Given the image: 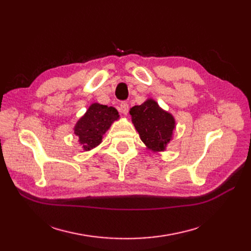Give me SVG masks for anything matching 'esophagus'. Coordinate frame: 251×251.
I'll return each instance as SVG.
<instances>
[{
  "label": "esophagus",
  "instance_id": "esophagus-1",
  "mask_svg": "<svg viewBox=\"0 0 251 251\" xmlns=\"http://www.w3.org/2000/svg\"><path fill=\"white\" fill-rule=\"evenodd\" d=\"M120 110H121V113H123L124 115H126V114L128 113V104H127V102H121L120 103Z\"/></svg>",
  "mask_w": 251,
  "mask_h": 251
}]
</instances>
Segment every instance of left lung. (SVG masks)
<instances>
[{
  "mask_svg": "<svg viewBox=\"0 0 251 251\" xmlns=\"http://www.w3.org/2000/svg\"><path fill=\"white\" fill-rule=\"evenodd\" d=\"M132 124L141 141L151 151H164L173 140L176 120L173 114L163 110L153 98L134 105L130 110Z\"/></svg>",
  "mask_w": 251,
  "mask_h": 251,
  "instance_id": "left-lung-1",
  "label": "left lung"
}]
</instances>
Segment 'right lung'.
I'll use <instances>...</instances> for the list:
<instances>
[{
  "mask_svg": "<svg viewBox=\"0 0 251 251\" xmlns=\"http://www.w3.org/2000/svg\"><path fill=\"white\" fill-rule=\"evenodd\" d=\"M120 118L114 107L93 102L87 112L77 120L73 131L78 137V143L85 151H91L102 142L103 135L114 121Z\"/></svg>",
  "mask_w": 251,
  "mask_h": 251,
  "instance_id": "obj_1",
  "label": "right lung"
}]
</instances>
